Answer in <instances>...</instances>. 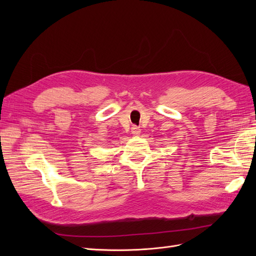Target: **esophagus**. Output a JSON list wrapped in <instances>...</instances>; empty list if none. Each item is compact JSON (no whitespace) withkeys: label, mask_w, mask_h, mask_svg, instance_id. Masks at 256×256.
I'll return each mask as SVG.
<instances>
[{"label":"esophagus","mask_w":256,"mask_h":256,"mask_svg":"<svg viewBox=\"0 0 256 256\" xmlns=\"http://www.w3.org/2000/svg\"><path fill=\"white\" fill-rule=\"evenodd\" d=\"M131 132H132L134 136H138V134H141V129L138 128V127H136V126H134L132 128H131Z\"/></svg>","instance_id":"1"}]
</instances>
